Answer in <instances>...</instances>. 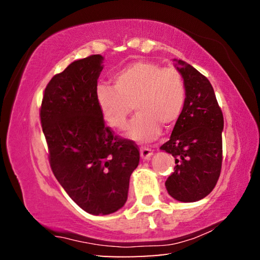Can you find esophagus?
<instances>
[{"mask_svg":"<svg viewBox=\"0 0 260 260\" xmlns=\"http://www.w3.org/2000/svg\"><path fill=\"white\" fill-rule=\"evenodd\" d=\"M140 153H141V157H142V159L148 160V159H150V157L152 155V150L147 147H141Z\"/></svg>","mask_w":260,"mask_h":260,"instance_id":"34e87169","label":"esophagus"}]
</instances>
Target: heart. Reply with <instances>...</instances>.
Returning <instances> with one entry per match:
<instances>
[{
  "label": "heart",
  "mask_w": 260,
  "mask_h": 260,
  "mask_svg": "<svg viewBox=\"0 0 260 260\" xmlns=\"http://www.w3.org/2000/svg\"><path fill=\"white\" fill-rule=\"evenodd\" d=\"M96 100L105 121L124 129L134 109L138 111L128 135L149 142L171 127L181 114L186 88L181 73L173 67L161 68L150 60H136L114 74L112 86L101 85Z\"/></svg>",
  "instance_id": "1"
}]
</instances>
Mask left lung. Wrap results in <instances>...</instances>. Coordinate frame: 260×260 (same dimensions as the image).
Masks as SVG:
<instances>
[{"instance_id": "8db88e82", "label": "left lung", "mask_w": 260, "mask_h": 260, "mask_svg": "<svg viewBox=\"0 0 260 260\" xmlns=\"http://www.w3.org/2000/svg\"><path fill=\"white\" fill-rule=\"evenodd\" d=\"M186 101L170 140L160 147L175 158L165 186L174 200L196 202L213 190L221 172L223 116L208 78L178 60Z\"/></svg>"}]
</instances>
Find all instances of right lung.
I'll return each instance as SVG.
<instances>
[{"instance_id": "1", "label": "right lung", "mask_w": 260, "mask_h": 260, "mask_svg": "<svg viewBox=\"0 0 260 260\" xmlns=\"http://www.w3.org/2000/svg\"><path fill=\"white\" fill-rule=\"evenodd\" d=\"M103 57L73 61L48 82L40 119L51 171L68 195L90 214L124 206L140 161L133 141L105 126L96 90Z\"/></svg>"}]
</instances>
